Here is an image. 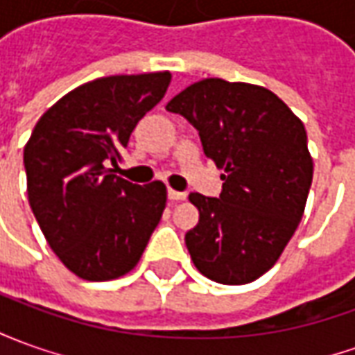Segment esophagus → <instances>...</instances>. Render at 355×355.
Wrapping results in <instances>:
<instances>
[{
  "label": "esophagus",
  "instance_id": "34e87169",
  "mask_svg": "<svg viewBox=\"0 0 355 355\" xmlns=\"http://www.w3.org/2000/svg\"><path fill=\"white\" fill-rule=\"evenodd\" d=\"M185 197H187L185 193L175 191V189H168V199H170V201H183Z\"/></svg>",
  "mask_w": 355,
  "mask_h": 355
}]
</instances>
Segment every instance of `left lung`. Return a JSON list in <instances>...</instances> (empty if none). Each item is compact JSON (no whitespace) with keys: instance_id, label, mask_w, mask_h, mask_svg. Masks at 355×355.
Returning a JSON list of instances; mask_svg holds the SVG:
<instances>
[{"instance_id":"obj_1","label":"left lung","mask_w":355,"mask_h":355,"mask_svg":"<svg viewBox=\"0 0 355 355\" xmlns=\"http://www.w3.org/2000/svg\"><path fill=\"white\" fill-rule=\"evenodd\" d=\"M222 170L218 199L191 193L199 224L185 234L197 270L218 284H249L272 268L304 216L313 158L302 119L265 87L202 79L173 96Z\"/></svg>"}]
</instances>
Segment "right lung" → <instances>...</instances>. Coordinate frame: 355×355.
Returning a JSON list of instances; mask_svg holds the SVG:
<instances>
[{"label":"right lung","mask_w":355,"mask_h":355,"mask_svg":"<svg viewBox=\"0 0 355 355\" xmlns=\"http://www.w3.org/2000/svg\"><path fill=\"white\" fill-rule=\"evenodd\" d=\"M172 73L112 75L67 92L24 145L26 193L51 251L75 276L114 280L133 270L166 209V185L116 175L121 148L164 98Z\"/></svg>","instance_id":"add662e5"}]
</instances>
